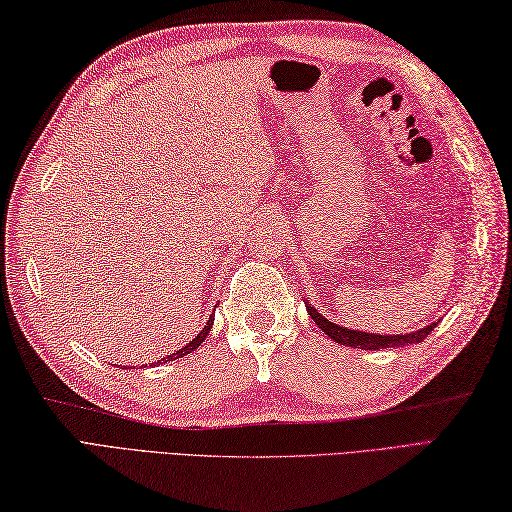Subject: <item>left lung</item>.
<instances>
[{"instance_id": "left-lung-1", "label": "left lung", "mask_w": 512, "mask_h": 512, "mask_svg": "<svg viewBox=\"0 0 512 512\" xmlns=\"http://www.w3.org/2000/svg\"><path fill=\"white\" fill-rule=\"evenodd\" d=\"M306 308H308V315L313 317V321L330 336L332 341L341 343L345 347H360V350H386V347H406L413 343H421L436 328V323H432V326H426L410 334H389V336L369 334V332H358V330L336 326V323H332L330 319L319 315L310 304Z\"/></svg>"}]
</instances>
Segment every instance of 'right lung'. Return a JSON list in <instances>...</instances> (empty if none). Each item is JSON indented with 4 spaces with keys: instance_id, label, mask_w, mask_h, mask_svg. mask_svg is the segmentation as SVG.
Returning a JSON list of instances; mask_svg holds the SVG:
<instances>
[{
    "instance_id": "1",
    "label": "right lung",
    "mask_w": 512,
    "mask_h": 512,
    "mask_svg": "<svg viewBox=\"0 0 512 512\" xmlns=\"http://www.w3.org/2000/svg\"><path fill=\"white\" fill-rule=\"evenodd\" d=\"M213 321H215V317H210L208 321H206V326H204V330L202 332H199L197 336H195V339L189 343V345H184L182 347V350H178L176 354H171V356H167V358H162V360H158V363H167V360H176V358H182V356H186V354H191L193 350H197V347L199 345H202V341L206 339V336H208V332H210V328H213ZM156 363V365H158Z\"/></svg>"
}]
</instances>
